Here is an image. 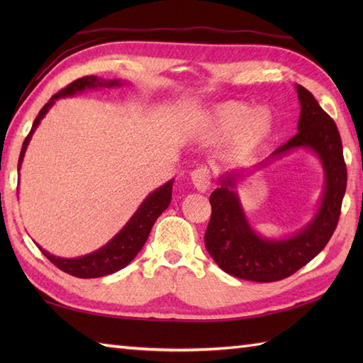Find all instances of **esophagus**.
<instances>
[{
  "instance_id": "34e87169",
  "label": "esophagus",
  "mask_w": 363,
  "mask_h": 363,
  "mask_svg": "<svg viewBox=\"0 0 363 363\" xmlns=\"http://www.w3.org/2000/svg\"><path fill=\"white\" fill-rule=\"evenodd\" d=\"M190 181L194 184V187L204 194L211 189V173L207 168H196L195 172L190 173Z\"/></svg>"
}]
</instances>
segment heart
Masks as SVG:
<instances>
[{
  "instance_id": "heart-1",
  "label": "heart",
  "mask_w": 363,
  "mask_h": 363,
  "mask_svg": "<svg viewBox=\"0 0 363 363\" xmlns=\"http://www.w3.org/2000/svg\"><path fill=\"white\" fill-rule=\"evenodd\" d=\"M206 133L209 135L233 134V151L237 156H250L257 151L276 129L274 115L269 109L243 101H225L212 107L204 120Z\"/></svg>"
}]
</instances>
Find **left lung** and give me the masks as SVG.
<instances>
[{
  "label": "left lung",
  "mask_w": 363,
  "mask_h": 363,
  "mask_svg": "<svg viewBox=\"0 0 363 363\" xmlns=\"http://www.w3.org/2000/svg\"><path fill=\"white\" fill-rule=\"evenodd\" d=\"M301 115L298 134L279 146L256 169L265 168L285 154L307 148L317 154L325 169V194L317 215L291 237L272 240L250 226L235 191L245 169L220 177V187L211 195L212 215L204 242L217 265L230 276L254 282H274L296 273L317 256L333 237L340 218L346 190V165L342 138L335 121L321 109L317 99L303 86H296Z\"/></svg>",
  "instance_id": "left-lung-1"
}]
</instances>
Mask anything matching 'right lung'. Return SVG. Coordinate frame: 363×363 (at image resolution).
<instances>
[{
  "instance_id": "add662e5",
  "label": "right lung",
  "mask_w": 363,
  "mask_h": 363,
  "mask_svg": "<svg viewBox=\"0 0 363 363\" xmlns=\"http://www.w3.org/2000/svg\"><path fill=\"white\" fill-rule=\"evenodd\" d=\"M117 86H121V82L118 79L106 81L101 78H96V76H84V78H79L73 81L72 84H68L65 89L57 91L56 95H52L50 101L42 107L40 112H38V115L33 123V128H30L28 137L25 138V142H23L20 159H18V172H20L23 157H25L30 137H33L38 123H40V120L45 117L46 112L50 111V107L56 103V99L64 98V96H73L78 94V91H84L87 89L117 87ZM172 189H173V179L164 184V186L159 187L157 190L151 191V194L143 199V203L140 204V207H138L137 212L126 223L125 228H123L109 243H106L103 248L87 254V256L74 257V259L56 257L48 251L42 250L38 245L37 246L43 252V256L48 257V260L52 262V264L59 269H62V272L72 276L81 277V279H91V277H101V276L112 274L115 272H118V269L125 268L129 262L137 256V252L143 248L146 238H148L151 233L154 221L157 220V217H160V213L167 209L169 203H172Z\"/></svg>"
}]
</instances>
